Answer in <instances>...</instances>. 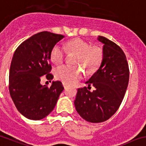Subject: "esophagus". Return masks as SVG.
<instances>
[{
    "mask_svg": "<svg viewBox=\"0 0 146 146\" xmlns=\"http://www.w3.org/2000/svg\"><path fill=\"white\" fill-rule=\"evenodd\" d=\"M63 86H64V89H66V87H68V84H66V83H64L63 82Z\"/></svg>",
    "mask_w": 146,
    "mask_h": 146,
    "instance_id": "esophagus-1",
    "label": "esophagus"
}]
</instances>
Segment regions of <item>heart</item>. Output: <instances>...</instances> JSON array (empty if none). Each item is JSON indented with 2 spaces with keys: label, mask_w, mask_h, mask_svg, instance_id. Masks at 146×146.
<instances>
[{
  "label": "heart",
  "mask_w": 146,
  "mask_h": 146,
  "mask_svg": "<svg viewBox=\"0 0 146 146\" xmlns=\"http://www.w3.org/2000/svg\"><path fill=\"white\" fill-rule=\"evenodd\" d=\"M62 47L55 45L50 53V59L56 65L63 63L67 54L74 55L73 64H78L86 71L87 74L95 73L102 61L103 53L101 48L91 46L81 38H74L67 41ZM84 76L82 69L77 66H64L56 68L55 77L57 80L67 84H73L81 80Z\"/></svg>",
  "instance_id": "obj_1"
}]
</instances>
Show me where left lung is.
<instances>
[{
    "instance_id": "1",
    "label": "left lung",
    "mask_w": 146,
    "mask_h": 146,
    "mask_svg": "<svg viewBox=\"0 0 146 146\" xmlns=\"http://www.w3.org/2000/svg\"><path fill=\"white\" fill-rule=\"evenodd\" d=\"M103 46L100 66L86 87L79 88L74 100L76 110L86 121L98 123L110 118L120 108L129 82V67L122 48L108 38L100 36ZM95 87L90 92V86Z\"/></svg>"
}]
</instances>
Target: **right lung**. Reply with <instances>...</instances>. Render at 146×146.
I'll list each match as a JSON object with an SVG mask.
<instances>
[{"label": "right lung", "instance_id": "add662e5", "mask_svg": "<svg viewBox=\"0 0 146 146\" xmlns=\"http://www.w3.org/2000/svg\"><path fill=\"white\" fill-rule=\"evenodd\" d=\"M63 35L42 31L32 36L18 46L9 71V92L18 110L30 120H38L53 110L64 90L62 83L53 82L50 87L41 84L51 81L50 53Z\"/></svg>", "mask_w": 146, "mask_h": 146}]
</instances>
